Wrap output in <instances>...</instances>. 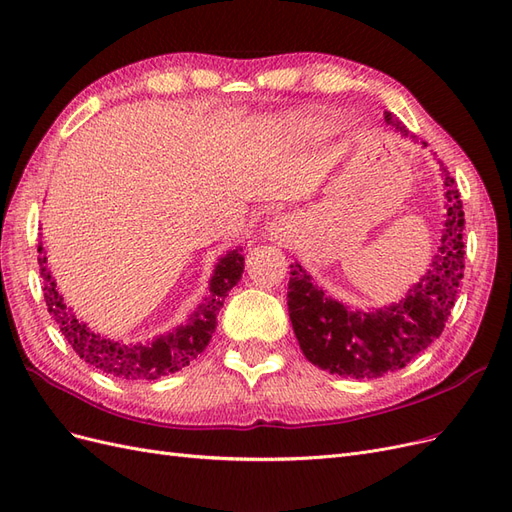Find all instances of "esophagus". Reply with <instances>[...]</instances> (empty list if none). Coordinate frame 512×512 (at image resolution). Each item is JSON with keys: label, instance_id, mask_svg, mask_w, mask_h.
Listing matches in <instances>:
<instances>
[{"label": "esophagus", "instance_id": "obj_1", "mask_svg": "<svg viewBox=\"0 0 512 512\" xmlns=\"http://www.w3.org/2000/svg\"><path fill=\"white\" fill-rule=\"evenodd\" d=\"M290 235H292V226L284 215H277V218H273L265 228V237H269L271 241L282 243V241H288Z\"/></svg>", "mask_w": 512, "mask_h": 512}]
</instances>
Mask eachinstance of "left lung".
Returning a JSON list of instances; mask_svg holds the SVG:
<instances>
[{
    "label": "left lung",
    "instance_id": "1",
    "mask_svg": "<svg viewBox=\"0 0 512 512\" xmlns=\"http://www.w3.org/2000/svg\"><path fill=\"white\" fill-rule=\"evenodd\" d=\"M384 121L401 136H414L393 113ZM427 147V143H423ZM446 218L438 254L427 273L397 303L350 309L314 284L299 262L290 265L288 314L309 363L344 378H380L406 367L444 331L463 277V205L455 179L442 168Z\"/></svg>",
    "mask_w": 512,
    "mask_h": 512
}]
</instances>
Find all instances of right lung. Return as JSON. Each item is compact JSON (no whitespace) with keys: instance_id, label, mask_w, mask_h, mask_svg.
I'll return each instance as SVG.
<instances>
[{"instance_id":"right-lung-1","label":"right lung","mask_w":512,"mask_h":512,"mask_svg":"<svg viewBox=\"0 0 512 512\" xmlns=\"http://www.w3.org/2000/svg\"><path fill=\"white\" fill-rule=\"evenodd\" d=\"M38 254L44 301L59 331L64 333L72 350L85 363L94 365L108 376L123 380H158L190 365V361H194L211 342V335L215 333V327H218L220 307L224 305L228 292L241 280L245 267L241 247L226 252L213 269L209 294L196 307V312L188 318V322L179 324L177 329L168 331L166 335L151 339V342L126 344L119 342V339L94 333L85 322L72 314V309L64 303V297L57 290L49 267H46L42 245H38Z\"/></svg>"}]
</instances>
